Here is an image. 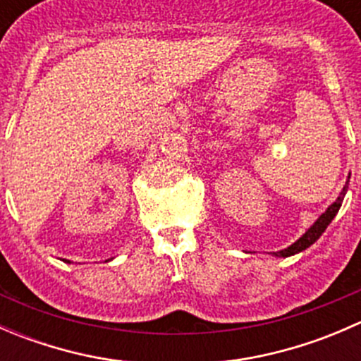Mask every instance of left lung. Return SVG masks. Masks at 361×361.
Masks as SVG:
<instances>
[{
  "instance_id": "left-lung-1",
  "label": "left lung",
  "mask_w": 361,
  "mask_h": 361,
  "mask_svg": "<svg viewBox=\"0 0 361 361\" xmlns=\"http://www.w3.org/2000/svg\"><path fill=\"white\" fill-rule=\"evenodd\" d=\"M345 192H348V183L344 185V188H342V192H341V195H338V197H337V201L334 202L332 206H329V209H326L325 213H323L322 216H319L318 220L314 221V225H312V227L309 228V231L305 232V234L302 235V238L298 239V241H295L292 246H288V248H286V250L278 251V253H276V257H292V255L298 253V251H304L305 248H309V246H311V245H314V243L319 239V235H322L323 232H325V228L329 227L330 221L334 220V216H336V214H337V211L341 209L342 201H344Z\"/></svg>"
}]
</instances>
